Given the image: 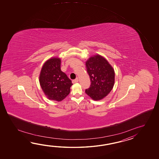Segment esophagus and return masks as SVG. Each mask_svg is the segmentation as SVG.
<instances>
[{
    "mask_svg": "<svg viewBox=\"0 0 159 159\" xmlns=\"http://www.w3.org/2000/svg\"><path fill=\"white\" fill-rule=\"evenodd\" d=\"M72 82H73V84H75V83H77V82H78V78H75V80H73V81H72Z\"/></svg>",
    "mask_w": 159,
    "mask_h": 159,
    "instance_id": "obj_1",
    "label": "esophagus"
}]
</instances>
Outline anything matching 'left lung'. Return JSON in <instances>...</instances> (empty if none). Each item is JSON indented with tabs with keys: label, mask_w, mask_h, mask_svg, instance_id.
Returning a JSON list of instances; mask_svg holds the SVG:
<instances>
[{
	"label": "left lung",
	"mask_w": 159,
	"mask_h": 159,
	"mask_svg": "<svg viewBox=\"0 0 159 159\" xmlns=\"http://www.w3.org/2000/svg\"><path fill=\"white\" fill-rule=\"evenodd\" d=\"M91 84L85 93L94 100H100L111 91L115 73L108 61L100 55L91 57L86 62Z\"/></svg>",
	"instance_id": "1"
}]
</instances>
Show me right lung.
<instances>
[{"mask_svg":"<svg viewBox=\"0 0 159 159\" xmlns=\"http://www.w3.org/2000/svg\"><path fill=\"white\" fill-rule=\"evenodd\" d=\"M39 81L45 94L51 100L61 101L70 92L73 84L61 70V60L53 58L44 64L41 70Z\"/></svg>","mask_w":159,"mask_h":159,"instance_id":"right-lung-1","label":"right lung"}]
</instances>
